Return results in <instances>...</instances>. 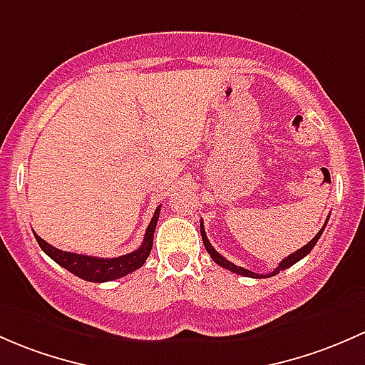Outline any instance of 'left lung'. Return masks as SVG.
I'll list each match as a JSON object with an SVG mask.
<instances>
[{"mask_svg": "<svg viewBox=\"0 0 365 365\" xmlns=\"http://www.w3.org/2000/svg\"><path fill=\"white\" fill-rule=\"evenodd\" d=\"M325 225H327V223H325ZM325 225H323V227H322V230L318 232V234L314 235V237L311 239L309 242L306 244V246H304V247H300V250H297L295 253L288 255V257L284 258V260L281 262L279 265H277V269H274L272 272H269V274H257V272H251V270H247V269H244V267H239V265L232 264L230 260H227V258H225V257H221V255L217 253V251L214 250L212 246H210V242H209L207 235H205V230H204V223H202V221H200V234H202V240H204V246H205V250H207V253L210 255V258H212V260L216 262L217 265L225 267V269H228V270H230V272L240 274V276H246V277H270V276H276V274L279 272V270H284V269H288V267H292V265H294V264H297V262H299V260H302V258L306 257V255H309V253H311V250H313V247L317 246L318 239L322 237L323 230H325Z\"/></svg>", "mask_w": 365, "mask_h": 365, "instance_id": "left-lung-1", "label": "left lung"}]
</instances>
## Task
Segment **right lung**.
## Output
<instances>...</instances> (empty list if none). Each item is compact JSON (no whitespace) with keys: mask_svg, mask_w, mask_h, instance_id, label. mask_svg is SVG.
I'll return each instance as SVG.
<instances>
[{"mask_svg":"<svg viewBox=\"0 0 365 365\" xmlns=\"http://www.w3.org/2000/svg\"><path fill=\"white\" fill-rule=\"evenodd\" d=\"M160 209L161 205H158V209L155 210V216H153L151 223H149L148 230H145L144 242L140 244V247L118 258H96L88 257V255L68 253V251H61L58 250V247L51 246V244L45 242V240L42 237H38L36 234L35 237L38 246L42 247L45 253H47L58 265L65 267L66 270H70L71 274H75V276L81 277V279L91 281V283H105V281L119 279V277L140 269V267L145 264V260H148L149 253H151L153 250V237H155L156 223L158 217H160Z\"/></svg>","mask_w":365,"mask_h":365,"instance_id":"right-lung-1","label":"right lung"}]
</instances>
